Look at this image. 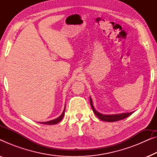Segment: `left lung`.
I'll return each mask as SVG.
<instances>
[{
  "label": "left lung",
  "mask_w": 157,
  "mask_h": 157,
  "mask_svg": "<svg viewBox=\"0 0 157 157\" xmlns=\"http://www.w3.org/2000/svg\"><path fill=\"white\" fill-rule=\"evenodd\" d=\"M89 98H90V104H91L92 110H93L96 117H97L99 119L102 120V121H107V122H113V121H120V120L126 119V117H129L130 115H132V113H134V111H132V112L118 113V114H103V113H101L96 110L93 105V102H92L91 98V97Z\"/></svg>",
  "instance_id": "obj_1"
}]
</instances>
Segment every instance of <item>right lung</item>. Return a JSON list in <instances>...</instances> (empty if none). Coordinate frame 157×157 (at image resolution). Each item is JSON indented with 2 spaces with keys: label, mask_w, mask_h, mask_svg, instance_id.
I'll list each match as a JSON object with an SVG mask.
<instances>
[{
  "label": "right lung",
  "mask_w": 157,
  "mask_h": 157,
  "mask_svg": "<svg viewBox=\"0 0 157 157\" xmlns=\"http://www.w3.org/2000/svg\"><path fill=\"white\" fill-rule=\"evenodd\" d=\"M65 108H66V106H65ZM65 108H64V110L63 111V113H61V115L59 117L56 119H53V120H51V121H45V122H39L40 124H48V125H53V124H56L60 122L63 119V116H64V113H65Z\"/></svg>",
  "instance_id": "1"
}]
</instances>
